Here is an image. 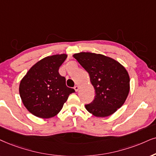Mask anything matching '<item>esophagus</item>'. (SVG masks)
<instances>
[{
    "label": "esophagus",
    "instance_id": "esophagus-1",
    "mask_svg": "<svg viewBox=\"0 0 156 156\" xmlns=\"http://www.w3.org/2000/svg\"><path fill=\"white\" fill-rule=\"evenodd\" d=\"M74 89H75V90H76V91H78V89H79V86H75Z\"/></svg>",
    "mask_w": 156,
    "mask_h": 156
}]
</instances>
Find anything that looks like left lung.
Returning a JSON list of instances; mask_svg holds the SVG:
<instances>
[{"mask_svg": "<svg viewBox=\"0 0 156 156\" xmlns=\"http://www.w3.org/2000/svg\"><path fill=\"white\" fill-rule=\"evenodd\" d=\"M73 58L88 73L95 89L94 101L85 105L87 111L98 117L114 114L125 103L129 91V76L126 69L103 55L80 52Z\"/></svg>", "mask_w": 156, "mask_h": 156, "instance_id": "1", "label": "left lung"}]
</instances>
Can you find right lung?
<instances>
[{
    "label": "right lung",
    "mask_w": 156,
    "mask_h": 156,
    "mask_svg": "<svg viewBox=\"0 0 156 156\" xmlns=\"http://www.w3.org/2000/svg\"><path fill=\"white\" fill-rule=\"evenodd\" d=\"M67 55H55L39 60L21 80L19 94L23 105L36 117L51 118L62 109L69 95L75 92L66 84L59 68Z\"/></svg>",
    "instance_id": "add662e5"
}]
</instances>
